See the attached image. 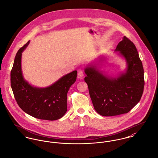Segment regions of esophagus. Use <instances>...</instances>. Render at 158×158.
Instances as JSON below:
<instances>
[{
	"label": "esophagus",
	"mask_w": 158,
	"mask_h": 158,
	"mask_svg": "<svg viewBox=\"0 0 158 158\" xmlns=\"http://www.w3.org/2000/svg\"><path fill=\"white\" fill-rule=\"evenodd\" d=\"M84 76V73H83V71L82 69H79L78 71V77L80 78H82Z\"/></svg>",
	"instance_id": "1"
}]
</instances>
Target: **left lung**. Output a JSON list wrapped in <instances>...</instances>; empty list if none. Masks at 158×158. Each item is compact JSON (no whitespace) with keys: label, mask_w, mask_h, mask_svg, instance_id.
Returning <instances> with one entry per match:
<instances>
[{"label":"left lung","mask_w":158,"mask_h":158,"mask_svg":"<svg viewBox=\"0 0 158 158\" xmlns=\"http://www.w3.org/2000/svg\"><path fill=\"white\" fill-rule=\"evenodd\" d=\"M115 51L125 58L127 66L126 71L116 78L104 74L94 65L85 69V81L94 109L104 116L128 113L143 94V66L135 45L124 36Z\"/></svg>","instance_id":"1"}]
</instances>
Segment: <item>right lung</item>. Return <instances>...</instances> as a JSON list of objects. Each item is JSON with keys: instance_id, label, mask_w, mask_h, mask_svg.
Returning <instances> with one entry per match:
<instances>
[{"instance_id": "1", "label": "right lung", "mask_w": 158, "mask_h": 158, "mask_svg": "<svg viewBox=\"0 0 158 158\" xmlns=\"http://www.w3.org/2000/svg\"><path fill=\"white\" fill-rule=\"evenodd\" d=\"M29 43V41L17 51L11 71V86L15 99L28 115L40 119L57 120L67 111V94L76 81L77 71L65 75L45 88L30 85L24 79L21 68L22 53Z\"/></svg>"}]
</instances>
